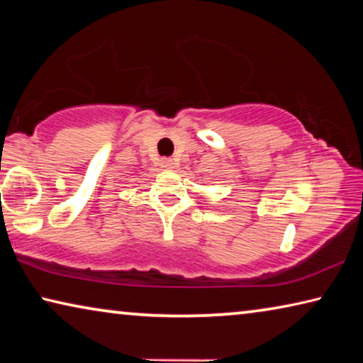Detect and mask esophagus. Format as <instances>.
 Listing matches in <instances>:
<instances>
[{
	"label": "esophagus",
	"mask_w": 363,
	"mask_h": 363,
	"mask_svg": "<svg viewBox=\"0 0 363 363\" xmlns=\"http://www.w3.org/2000/svg\"><path fill=\"white\" fill-rule=\"evenodd\" d=\"M162 167L163 168H171V160H167V158L162 160Z\"/></svg>",
	"instance_id": "1"
}]
</instances>
